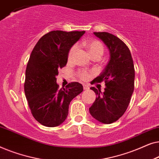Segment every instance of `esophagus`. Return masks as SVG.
<instances>
[{
    "label": "esophagus",
    "mask_w": 159,
    "mask_h": 159,
    "mask_svg": "<svg viewBox=\"0 0 159 159\" xmlns=\"http://www.w3.org/2000/svg\"><path fill=\"white\" fill-rule=\"evenodd\" d=\"M83 89H84V90H88V89H89V87L88 86V85H87V84H83Z\"/></svg>",
    "instance_id": "1"
}]
</instances>
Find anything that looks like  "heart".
Wrapping results in <instances>:
<instances>
[{"label": "heart", "mask_w": 159, "mask_h": 159, "mask_svg": "<svg viewBox=\"0 0 159 159\" xmlns=\"http://www.w3.org/2000/svg\"><path fill=\"white\" fill-rule=\"evenodd\" d=\"M83 44L85 45V47L88 49V51L91 56V57H99L101 58L104 53V46L102 44L101 41L98 40H90L83 43ZM77 45H74L71 48L68 53V60L71 61L75 56V54L77 51ZM78 76L82 80H87L90 78V75L86 70H81L78 72Z\"/></svg>", "instance_id": "b5f03b06"}]
</instances>
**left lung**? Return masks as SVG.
<instances>
[{
	"label": "left lung",
	"mask_w": 159,
	"mask_h": 159,
	"mask_svg": "<svg viewBox=\"0 0 159 159\" xmlns=\"http://www.w3.org/2000/svg\"><path fill=\"white\" fill-rule=\"evenodd\" d=\"M94 34L108 47L110 60L103 72L94 79L95 82H105V91L101 93L95 87L90 88L97 98L89 110L100 122L111 124L125 114L131 100L134 88L133 60L129 48L116 36L106 32Z\"/></svg>",
	"instance_id": "1"
}]
</instances>
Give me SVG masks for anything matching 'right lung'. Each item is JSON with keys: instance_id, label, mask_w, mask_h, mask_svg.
Returning <instances> with one entry per match:
<instances>
[{"instance_id": "add662e5", "label": "right lung", "mask_w": 159, "mask_h": 159, "mask_svg": "<svg viewBox=\"0 0 159 159\" xmlns=\"http://www.w3.org/2000/svg\"><path fill=\"white\" fill-rule=\"evenodd\" d=\"M84 32H49L32 50L25 72V96L32 116L45 127H56L64 122L70 102L83 91V87L77 82L59 88L56 77L66 65L69 49Z\"/></svg>"}]
</instances>
